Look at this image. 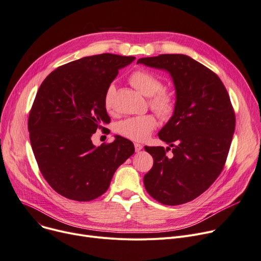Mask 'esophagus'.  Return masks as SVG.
<instances>
[{
	"label": "esophagus",
	"instance_id": "34e87169",
	"mask_svg": "<svg viewBox=\"0 0 261 261\" xmlns=\"http://www.w3.org/2000/svg\"><path fill=\"white\" fill-rule=\"evenodd\" d=\"M134 148H135V151H136V152H138V151H141V150L143 149V146H142L141 144L135 143V144H134Z\"/></svg>",
	"mask_w": 261,
	"mask_h": 261
}]
</instances>
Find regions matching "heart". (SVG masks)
Returning <instances> with one entry per match:
<instances>
[{"label":"heart","instance_id":"1","mask_svg":"<svg viewBox=\"0 0 261 261\" xmlns=\"http://www.w3.org/2000/svg\"><path fill=\"white\" fill-rule=\"evenodd\" d=\"M130 84L145 96H151L150 105L152 109L162 117H168L174 109V99L172 94L162 88L161 80L147 70H136L129 77ZM115 86L109 85L105 94V107L108 111L113 108ZM156 119L153 115H141L128 117L120 120L116 125V131L121 136L134 142H144L156 128Z\"/></svg>","mask_w":261,"mask_h":261}]
</instances>
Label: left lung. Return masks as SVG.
Segmentation results:
<instances>
[{"mask_svg": "<svg viewBox=\"0 0 261 261\" xmlns=\"http://www.w3.org/2000/svg\"><path fill=\"white\" fill-rule=\"evenodd\" d=\"M137 64L162 69L174 84V112L159 132L172 147H145L153 167L144 176L147 192L163 204L195 199L221 173L235 130L227 89L209 68L185 55L142 58Z\"/></svg>", "mask_w": 261, "mask_h": 261, "instance_id": "left-lung-1", "label": "left lung"}]
</instances>
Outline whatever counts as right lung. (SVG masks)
<instances>
[{
  "label": "right lung",
  "mask_w": 261,
  "mask_h": 261,
  "mask_svg": "<svg viewBox=\"0 0 261 261\" xmlns=\"http://www.w3.org/2000/svg\"><path fill=\"white\" fill-rule=\"evenodd\" d=\"M134 57L102 54L65 64L40 86L29 113L31 147L42 175L62 196L89 201L108 190L116 169L134 153L119 135L95 147L91 136L110 123L105 94Z\"/></svg>",
  "instance_id": "1"
}]
</instances>
